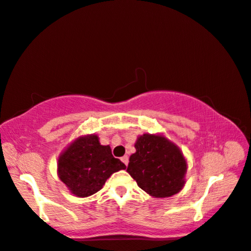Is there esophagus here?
I'll use <instances>...</instances> for the list:
<instances>
[{"label": "esophagus", "mask_w": 251, "mask_h": 251, "mask_svg": "<svg viewBox=\"0 0 251 251\" xmlns=\"http://www.w3.org/2000/svg\"><path fill=\"white\" fill-rule=\"evenodd\" d=\"M122 161L126 165V166H127V165H128V161H129V159H128V156H127V155L123 156V157H122Z\"/></svg>", "instance_id": "obj_1"}]
</instances>
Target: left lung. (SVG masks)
I'll use <instances>...</instances> for the list:
<instances>
[{
  "label": "left lung",
  "instance_id": "1",
  "mask_svg": "<svg viewBox=\"0 0 251 251\" xmlns=\"http://www.w3.org/2000/svg\"><path fill=\"white\" fill-rule=\"evenodd\" d=\"M127 172L139 188L151 196L164 198L177 194L185 184L186 160L176 145L164 136L144 134L135 144Z\"/></svg>",
  "mask_w": 251,
  "mask_h": 251
}]
</instances>
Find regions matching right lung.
<instances>
[{
    "mask_svg": "<svg viewBox=\"0 0 251 251\" xmlns=\"http://www.w3.org/2000/svg\"><path fill=\"white\" fill-rule=\"evenodd\" d=\"M125 168L109 146L100 145L96 135L77 138L58 159L59 178L77 197L97 193L113 173Z\"/></svg>",
    "mask_w": 251,
    "mask_h": 251,
    "instance_id": "1",
    "label": "right lung"
}]
</instances>
